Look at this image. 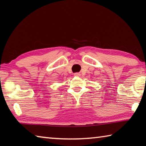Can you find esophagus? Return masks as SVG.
Segmentation results:
<instances>
[{"mask_svg":"<svg viewBox=\"0 0 146 146\" xmlns=\"http://www.w3.org/2000/svg\"><path fill=\"white\" fill-rule=\"evenodd\" d=\"M74 76H80V74L79 73H75V74H74Z\"/></svg>","mask_w":146,"mask_h":146,"instance_id":"1","label":"esophagus"}]
</instances>
